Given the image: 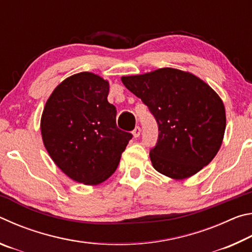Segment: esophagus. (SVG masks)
I'll return each instance as SVG.
<instances>
[{
	"mask_svg": "<svg viewBox=\"0 0 252 252\" xmlns=\"http://www.w3.org/2000/svg\"><path fill=\"white\" fill-rule=\"evenodd\" d=\"M140 133H141V127L140 126H135L134 130L132 131V134H133L134 138H138V136H140Z\"/></svg>",
	"mask_w": 252,
	"mask_h": 252,
	"instance_id": "obj_1",
	"label": "esophagus"
}]
</instances>
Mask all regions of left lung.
Listing matches in <instances>:
<instances>
[{"label": "left lung", "instance_id": "8db88e82", "mask_svg": "<svg viewBox=\"0 0 252 252\" xmlns=\"http://www.w3.org/2000/svg\"><path fill=\"white\" fill-rule=\"evenodd\" d=\"M121 80L156 118L159 135L150 159L158 172L182 180L210 163L223 140L225 110L206 82L172 67Z\"/></svg>", "mask_w": 252, "mask_h": 252}]
</instances>
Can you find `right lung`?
<instances>
[{
  "instance_id": "add662e5",
  "label": "right lung",
  "mask_w": 252,
  "mask_h": 252,
  "mask_svg": "<svg viewBox=\"0 0 252 252\" xmlns=\"http://www.w3.org/2000/svg\"><path fill=\"white\" fill-rule=\"evenodd\" d=\"M108 94V81L80 72L54 89L41 118L51 159L72 180L88 186L112 176L132 139L117 126V109Z\"/></svg>"
}]
</instances>
